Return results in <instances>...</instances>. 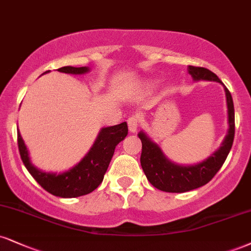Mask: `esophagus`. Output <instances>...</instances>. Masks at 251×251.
Listing matches in <instances>:
<instances>
[{
    "mask_svg": "<svg viewBox=\"0 0 251 251\" xmlns=\"http://www.w3.org/2000/svg\"><path fill=\"white\" fill-rule=\"evenodd\" d=\"M127 124H128V131L131 132V133H135L139 127V118L135 116L129 117L127 120Z\"/></svg>",
    "mask_w": 251,
    "mask_h": 251,
    "instance_id": "34e87169",
    "label": "esophagus"
}]
</instances>
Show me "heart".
<instances>
[{
	"label": "heart",
	"instance_id": "obj_1",
	"mask_svg": "<svg viewBox=\"0 0 251 251\" xmlns=\"http://www.w3.org/2000/svg\"><path fill=\"white\" fill-rule=\"evenodd\" d=\"M155 84H156L155 80H144L138 85V90L140 92H147L150 91L152 87H154Z\"/></svg>",
	"mask_w": 251,
	"mask_h": 251
}]
</instances>
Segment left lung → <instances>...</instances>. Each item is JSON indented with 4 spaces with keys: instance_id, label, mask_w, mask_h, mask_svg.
<instances>
[{
    "instance_id": "left-lung-1",
    "label": "left lung",
    "mask_w": 251,
    "mask_h": 251,
    "mask_svg": "<svg viewBox=\"0 0 251 251\" xmlns=\"http://www.w3.org/2000/svg\"><path fill=\"white\" fill-rule=\"evenodd\" d=\"M188 74L193 79L198 80H210L217 81L225 87L226 98H227L228 107V133L221 146L213 154L208 156L206 160L194 165H179L171 161L161 147L147 135L146 132L140 131L138 137L143 144L140 162L141 167L147 180L155 188L167 193H185L204 186L215 176L230 152L232 141L235 135V111L234 102L230 92L225 84L219 79L214 72L206 68L198 66H188Z\"/></svg>"
}]
</instances>
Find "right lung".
<instances>
[{"label":"right lung","mask_w":251,"mask_h":251,"mask_svg":"<svg viewBox=\"0 0 251 251\" xmlns=\"http://www.w3.org/2000/svg\"><path fill=\"white\" fill-rule=\"evenodd\" d=\"M57 71L63 74L84 75L90 71V68L63 66ZM47 72L50 71H45L44 74ZM127 132L126 122L119 125L102 127L86 155L76 166L63 173H51L39 170L30 160L29 151L24 144L20 131L17 132V141L21 159L32 177L50 194L70 199L89 194L100 185L113 156L116 146L126 138Z\"/></svg>","instance_id":"obj_1"}]
</instances>
